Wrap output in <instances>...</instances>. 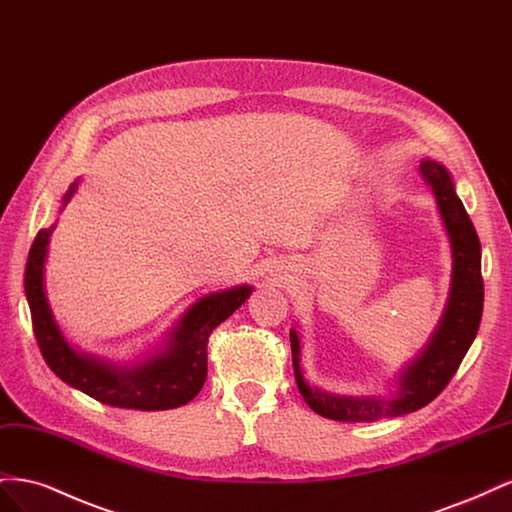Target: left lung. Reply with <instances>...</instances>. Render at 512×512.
<instances>
[{"label":"left lung","instance_id":"1","mask_svg":"<svg viewBox=\"0 0 512 512\" xmlns=\"http://www.w3.org/2000/svg\"><path fill=\"white\" fill-rule=\"evenodd\" d=\"M421 177L436 198L442 226L451 243V288L436 331L425 348L399 371L389 395H335L305 380L301 365V335L290 329L294 380L305 404L316 414L342 423H374L421 410L451 382L459 363L472 346L483 316V275H480V241L466 207L455 192L446 166L421 160Z\"/></svg>","mask_w":512,"mask_h":512}]
</instances>
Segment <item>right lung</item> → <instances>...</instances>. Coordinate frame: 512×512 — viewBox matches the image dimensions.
<instances>
[{
  "mask_svg": "<svg viewBox=\"0 0 512 512\" xmlns=\"http://www.w3.org/2000/svg\"><path fill=\"white\" fill-rule=\"evenodd\" d=\"M76 179L61 198L59 213L79 188ZM57 224L42 228L29 250L25 267V297L32 312L40 352L55 376L100 404L128 410H170L192 401L207 378V342L211 331L232 316L252 294L250 284L205 294L175 322L162 342L128 363L76 350L59 329L46 297L44 265Z\"/></svg>",
  "mask_w": 512,
  "mask_h": 512,
  "instance_id": "right-lung-1",
  "label": "right lung"
}]
</instances>
